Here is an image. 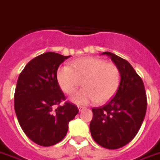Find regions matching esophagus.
Wrapping results in <instances>:
<instances>
[{
  "instance_id": "esophagus-1",
  "label": "esophagus",
  "mask_w": 160,
  "mask_h": 160,
  "mask_svg": "<svg viewBox=\"0 0 160 160\" xmlns=\"http://www.w3.org/2000/svg\"><path fill=\"white\" fill-rule=\"evenodd\" d=\"M78 108H79V110H80V111H82V110H83L85 107H78Z\"/></svg>"
}]
</instances>
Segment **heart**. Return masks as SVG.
Masks as SVG:
<instances>
[{"label":"heart","instance_id":"b5f03b06","mask_svg":"<svg viewBox=\"0 0 160 160\" xmlns=\"http://www.w3.org/2000/svg\"><path fill=\"white\" fill-rule=\"evenodd\" d=\"M120 71L113 63H107L96 57H84L73 61L70 67L63 66L57 70L56 80L67 94H72L80 87L83 88L71 97L77 105L106 103L119 89Z\"/></svg>","mask_w":160,"mask_h":160}]
</instances>
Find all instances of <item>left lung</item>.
<instances>
[{
    "label": "left lung",
    "instance_id": "left-lung-1",
    "mask_svg": "<svg viewBox=\"0 0 160 160\" xmlns=\"http://www.w3.org/2000/svg\"><path fill=\"white\" fill-rule=\"evenodd\" d=\"M120 71V84L114 97L101 107H93L90 132L97 144L107 149H118L134 138L146 115L147 99L142 79L126 60L110 52Z\"/></svg>",
    "mask_w": 160,
    "mask_h": 160
}]
</instances>
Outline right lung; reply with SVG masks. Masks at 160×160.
Listing matches in <instances>:
<instances>
[{
  "mask_svg": "<svg viewBox=\"0 0 160 160\" xmlns=\"http://www.w3.org/2000/svg\"><path fill=\"white\" fill-rule=\"evenodd\" d=\"M69 56L48 52L33 58L18 78L14 110L18 121L28 138L42 146H53L68 132V123L79 112L66 99L56 80L60 65ZM55 105H59L55 110Z\"/></svg>",
  "mask_w": 160,
  "mask_h": 160,
  "instance_id": "add662e5",
  "label": "right lung"
}]
</instances>
